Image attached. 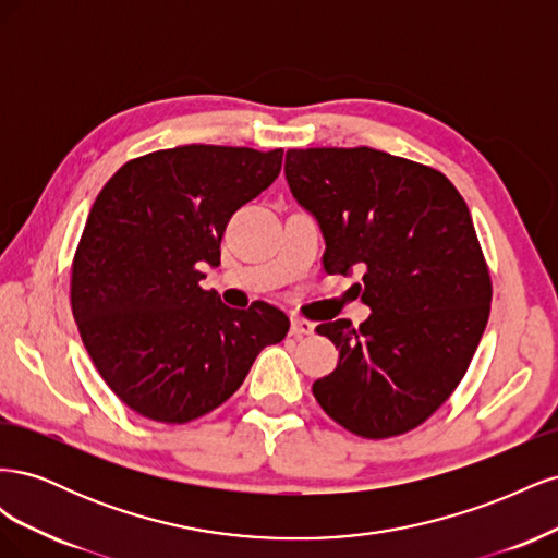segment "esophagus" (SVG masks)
<instances>
[{"label": "esophagus", "mask_w": 558, "mask_h": 558, "mask_svg": "<svg viewBox=\"0 0 558 558\" xmlns=\"http://www.w3.org/2000/svg\"><path fill=\"white\" fill-rule=\"evenodd\" d=\"M291 332L295 337H302V335H312L314 332V324L307 318H300V316H293L291 318Z\"/></svg>", "instance_id": "1"}]
</instances>
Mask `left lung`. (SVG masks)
Instances as JSON below:
<instances>
[{"label": "left lung", "instance_id": "left-lung-1", "mask_svg": "<svg viewBox=\"0 0 558 558\" xmlns=\"http://www.w3.org/2000/svg\"><path fill=\"white\" fill-rule=\"evenodd\" d=\"M286 181L326 240L328 275L363 269L373 310L359 328H316L340 363L312 391L367 440L402 435L440 408L475 356L492 277L465 199L433 167L367 146L286 150Z\"/></svg>", "mask_w": 558, "mask_h": 558}]
</instances>
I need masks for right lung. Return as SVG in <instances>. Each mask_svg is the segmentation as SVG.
<instances>
[{
	"label": "right lung",
	"instance_id": "right-lung-1",
	"mask_svg": "<svg viewBox=\"0 0 558 558\" xmlns=\"http://www.w3.org/2000/svg\"><path fill=\"white\" fill-rule=\"evenodd\" d=\"M283 150L189 144L125 162L88 214L72 312L90 359L130 410L185 424L223 404L291 320L267 302L223 305L202 267L221 265L230 216L281 172Z\"/></svg>",
	"mask_w": 558,
	"mask_h": 558
}]
</instances>
